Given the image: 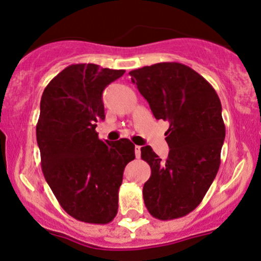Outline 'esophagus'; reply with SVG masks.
Here are the masks:
<instances>
[{
    "label": "esophagus",
    "mask_w": 261,
    "mask_h": 261,
    "mask_svg": "<svg viewBox=\"0 0 261 261\" xmlns=\"http://www.w3.org/2000/svg\"><path fill=\"white\" fill-rule=\"evenodd\" d=\"M140 149H142V146H139V145H136V148H134V152H136L137 159L140 158Z\"/></svg>",
    "instance_id": "1"
}]
</instances>
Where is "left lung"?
I'll return each mask as SVG.
<instances>
[{"mask_svg":"<svg viewBox=\"0 0 261 261\" xmlns=\"http://www.w3.org/2000/svg\"><path fill=\"white\" fill-rule=\"evenodd\" d=\"M129 74L155 118L170 123L167 160L151 146L140 149L151 168L143 187L144 203L159 220L188 215L201 203L221 162L226 134L221 101L203 76L182 63H156Z\"/></svg>","mask_w":261,"mask_h":261,"instance_id":"1","label":"left lung"}]
</instances>
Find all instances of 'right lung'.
<instances>
[{"label":"right lung","mask_w":261,"mask_h":261,"mask_svg":"<svg viewBox=\"0 0 261 261\" xmlns=\"http://www.w3.org/2000/svg\"><path fill=\"white\" fill-rule=\"evenodd\" d=\"M123 69L94 63L70 64L48 83L40 101L36 140L46 182L68 215L88 223L111 222L128 162L136 159L129 139H99L105 119L102 93Z\"/></svg>","instance_id":"obj_1"}]
</instances>
